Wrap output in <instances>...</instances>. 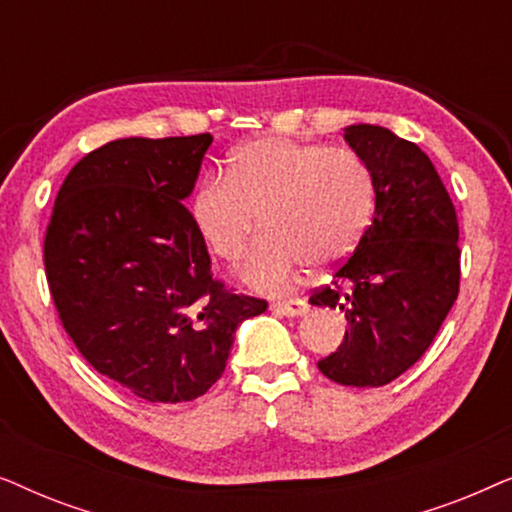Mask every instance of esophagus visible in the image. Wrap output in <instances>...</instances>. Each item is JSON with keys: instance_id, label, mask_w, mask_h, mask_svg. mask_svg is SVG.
<instances>
[{"instance_id": "obj_1", "label": "esophagus", "mask_w": 512, "mask_h": 512, "mask_svg": "<svg viewBox=\"0 0 512 512\" xmlns=\"http://www.w3.org/2000/svg\"><path fill=\"white\" fill-rule=\"evenodd\" d=\"M270 310L277 312V314H282V317L298 319V317H303V314L307 312V303H305V300H300V298H296V300H279V303H272L270 305Z\"/></svg>"}]
</instances>
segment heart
Masks as SVG:
<instances>
[{"mask_svg":"<svg viewBox=\"0 0 512 512\" xmlns=\"http://www.w3.org/2000/svg\"><path fill=\"white\" fill-rule=\"evenodd\" d=\"M373 207V177L359 153L261 137L233 151L226 179L202 181L191 219L223 263L240 261L261 221L265 237L240 277L256 291L284 293L307 263L328 268L352 254Z\"/></svg>","mask_w":512,"mask_h":512,"instance_id":"b5f03b06","label":"heart"}]
</instances>
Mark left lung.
<instances>
[{
	"instance_id": "left-lung-1",
	"label": "left lung",
	"mask_w": 512,
	"mask_h": 512,
	"mask_svg": "<svg viewBox=\"0 0 512 512\" xmlns=\"http://www.w3.org/2000/svg\"><path fill=\"white\" fill-rule=\"evenodd\" d=\"M345 142L366 163L375 214L314 307L347 319L342 345L317 366L345 387H384L436 338L459 293L457 212L417 144L380 125H349Z\"/></svg>"
}]
</instances>
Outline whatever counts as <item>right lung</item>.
Instances as JSON below:
<instances>
[{
	"instance_id": "add662e5",
	"label": "right lung",
	"mask_w": 512,
	"mask_h": 512,
	"mask_svg": "<svg viewBox=\"0 0 512 512\" xmlns=\"http://www.w3.org/2000/svg\"><path fill=\"white\" fill-rule=\"evenodd\" d=\"M212 135L125 137L90 151L55 198L44 242L62 326L97 373L151 403H186L226 370L265 300L212 279L184 202Z\"/></svg>"
}]
</instances>
